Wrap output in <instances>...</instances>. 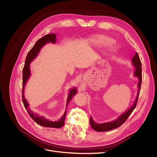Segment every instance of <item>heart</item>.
Instances as JSON below:
<instances>
[{
    "mask_svg": "<svg viewBox=\"0 0 157 157\" xmlns=\"http://www.w3.org/2000/svg\"><path fill=\"white\" fill-rule=\"evenodd\" d=\"M90 42L98 46H108L113 43L114 40L105 35H97L90 39Z\"/></svg>",
    "mask_w": 157,
    "mask_h": 157,
    "instance_id": "1",
    "label": "heart"
}]
</instances>
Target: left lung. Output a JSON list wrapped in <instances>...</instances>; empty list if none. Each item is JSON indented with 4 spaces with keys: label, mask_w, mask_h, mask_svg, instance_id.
<instances>
[{
    "label": "left lung",
    "mask_w": 157,
    "mask_h": 157,
    "mask_svg": "<svg viewBox=\"0 0 157 157\" xmlns=\"http://www.w3.org/2000/svg\"><path fill=\"white\" fill-rule=\"evenodd\" d=\"M132 63L136 67L134 75H135V76H136V77H138L139 80H140V82L138 83L139 90H138V92H137V96L136 98V99L134 103V105L132 106V107L129 109V110H128L126 113L122 114V115L120 117H118L117 119H116L114 121H112V122L102 123V124H97V123L94 122V121L92 120V118L90 117V126H91V127L94 130L98 131V132H105V131L111 130L113 129H115V128H117L118 127L121 126L123 124V123H124V122L127 120L128 117L130 115V114L132 113V111H134V109L136 108L137 100H138L141 84V80H142L141 63V61L140 59V57H139L138 54H137V53H136L134 58H133Z\"/></svg>",
    "instance_id": "obj_1"
}]
</instances>
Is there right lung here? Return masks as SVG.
<instances>
[{"instance_id": "1", "label": "right lung", "mask_w": 157, "mask_h": 157, "mask_svg": "<svg viewBox=\"0 0 157 157\" xmlns=\"http://www.w3.org/2000/svg\"><path fill=\"white\" fill-rule=\"evenodd\" d=\"M56 40V35L55 34H49V35H46L40 38V39L38 40L34 46L31 49V50L29 52V53L27 54L25 61V65L23 69V83H22V101L23 103V105H24L25 108L27 113H29V116L32 118V119L34 121L36 124L41 125L44 127H50V128H58L62 127L64 125V121L66 116V111L65 112L63 116L61 118V119L58 121L56 122H52L50 121L48 119H46V118L44 117H39L36 114H35L33 113L29 108V104L27 103L26 99L23 96V90H24L25 84L27 82L28 78L30 76V69H29V64L31 61L33 60L36 55L39 53V50L40 48L43 46L45 44L48 43V42H53L55 43ZM77 94V90L75 88H73L69 92L68 98H67V106L68 105L69 102L71 99L73 98L75 95Z\"/></svg>"}]
</instances>
